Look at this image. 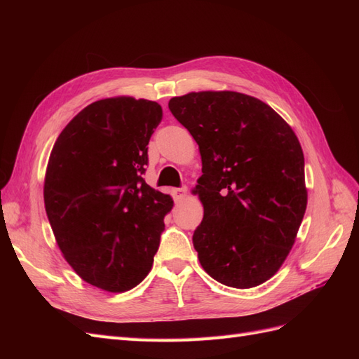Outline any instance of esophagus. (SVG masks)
Listing matches in <instances>:
<instances>
[{"instance_id":"esophagus-1","label":"esophagus","mask_w":359,"mask_h":359,"mask_svg":"<svg viewBox=\"0 0 359 359\" xmlns=\"http://www.w3.org/2000/svg\"><path fill=\"white\" fill-rule=\"evenodd\" d=\"M172 194H173V199H175V202H181L187 198V189L186 187L175 189V190H172Z\"/></svg>"}]
</instances>
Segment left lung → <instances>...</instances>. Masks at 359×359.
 <instances>
[{"instance_id":"8db88e82","label":"left lung","mask_w":359,"mask_h":359,"mask_svg":"<svg viewBox=\"0 0 359 359\" xmlns=\"http://www.w3.org/2000/svg\"><path fill=\"white\" fill-rule=\"evenodd\" d=\"M172 115L199 145L203 206L193 233L202 268L219 283H265L295 244L307 208L304 154L273 107L236 91L172 97Z\"/></svg>"}]
</instances>
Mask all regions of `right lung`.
Wrapping results in <instances>:
<instances>
[{
    "instance_id": "right-lung-1",
    "label": "right lung",
    "mask_w": 359,
    "mask_h": 359,
    "mask_svg": "<svg viewBox=\"0 0 359 359\" xmlns=\"http://www.w3.org/2000/svg\"><path fill=\"white\" fill-rule=\"evenodd\" d=\"M161 118L157 102L97 100L50 151L43 198L52 232L74 273L104 292H127L148 276L173 206L142 178Z\"/></svg>"
}]
</instances>
